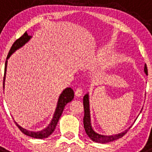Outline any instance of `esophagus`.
<instances>
[{"label":"esophagus","mask_w":152,"mask_h":152,"mask_svg":"<svg viewBox=\"0 0 152 152\" xmlns=\"http://www.w3.org/2000/svg\"><path fill=\"white\" fill-rule=\"evenodd\" d=\"M75 96H77V97H80V96H81L83 95V91L82 90L78 88V89H77L76 91H75Z\"/></svg>","instance_id":"esophagus-1"}]
</instances>
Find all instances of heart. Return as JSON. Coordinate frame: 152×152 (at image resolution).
I'll list each match as a JSON object with an SVG mask.
<instances>
[{
  "label": "heart",
  "mask_w": 152,
  "mask_h": 152,
  "mask_svg": "<svg viewBox=\"0 0 152 152\" xmlns=\"http://www.w3.org/2000/svg\"><path fill=\"white\" fill-rule=\"evenodd\" d=\"M95 80H99V77H98L97 76H96V77H95Z\"/></svg>",
  "instance_id": "obj_1"
}]
</instances>
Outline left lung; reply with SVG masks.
<instances>
[{
    "label": "left lung",
    "mask_w": 152,
    "mask_h": 152,
    "mask_svg": "<svg viewBox=\"0 0 152 152\" xmlns=\"http://www.w3.org/2000/svg\"><path fill=\"white\" fill-rule=\"evenodd\" d=\"M144 72L146 75H148V69L146 64H145ZM83 103H84V127L85 129L86 133L89 136L90 139L95 142L98 143H108L110 142L117 140L120 139L125 134L128 132V130L131 128V126L129 127L127 129L125 130L124 132H122L120 133L116 134V135H105L102 134L98 133L93 129L92 124H91V110H90V100H89V93L84 95V99H83ZM140 111V113L142 112ZM138 118V117H137Z\"/></svg>",
    "instance_id": "left-lung-1"
}]
</instances>
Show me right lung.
Here are the masks:
<instances>
[{"mask_svg": "<svg viewBox=\"0 0 152 152\" xmlns=\"http://www.w3.org/2000/svg\"><path fill=\"white\" fill-rule=\"evenodd\" d=\"M32 38V36H29L27 33H25L21 37L16 40L14 42V43L10 48L9 53L7 57L6 62H5V68H4V82H5V77H6V72H7V59L11 56L13 53L16 52L17 49H20L26 43H27ZM74 96H75V94H74V91L71 88H67L61 92V94L59 95V97L58 99V103L56 105V110H55L52 119L49 124L48 125L47 127L43 129L42 130H40L38 132H33V131H29V130L23 128L22 126H20L17 122L15 121V123L17 125L19 129L21 130L22 132H23L25 135L30 136L32 138H35V139H45L48 138L52 132H54L55 129H56V126L58 124V119L61 117V115L62 113L63 110H64V107L66 105L67 103L72 101L73 100Z\"/></svg>", "mask_w": 152, "mask_h": 152, "instance_id": "right-lung-1", "label": "right lung"}]
</instances>
